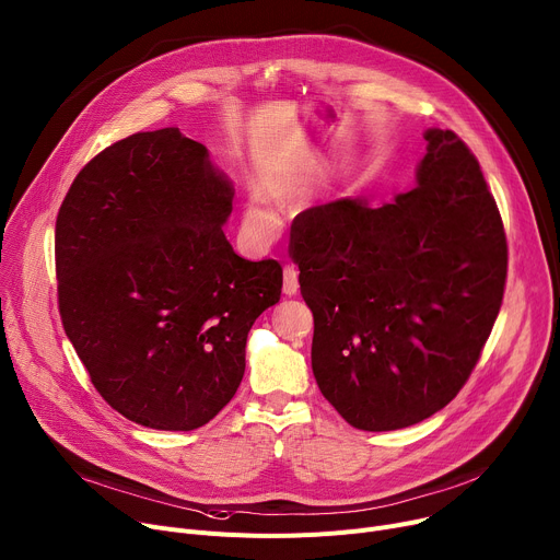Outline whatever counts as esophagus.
<instances>
[{"instance_id": "esophagus-1", "label": "esophagus", "mask_w": 560, "mask_h": 560, "mask_svg": "<svg viewBox=\"0 0 560 560\" xmlns=\"http://www.w3.org/2000/svg\"><path fill=\"white\" fill-rule=\"evenodd\" d=\"M296 290H300V272H296L292 266H285V270H283V294L294 296Z\"/></svg>"}]
</instances>
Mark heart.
<instances>
[{
  "mask_svg": "<svg viewBox=\"0 0 560 560\" xmlns=\"http://www.w3.org/2000/svg\"><path fill=\"white\" fill-rule=\"evenodd\" d=\"M245 228L254 236H266L275 228V213H272V209L268 205V198L260 194V191H254L247 198V205H245Z\"/></svg>",
  "mask_w": 560,
  "mask_h": 560,
  "instance_id": "heart-1",
  "label": "heart"
}]
</instances>
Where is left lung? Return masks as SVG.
<instances>
[{"label":"left lung","mask_w":560,"mask_h":560,"mask_svg":"<svg viewBox=\"0 0 560 560\" xmlns=\"http://www.w3.org/2000/svg\"><path fill=\"white\" fill-rule=\"evenodd\" d=\"M423 137L412 191L381 207L319 205L290 230L315 319V381L366 432L415 425L448 405L502 306L506 236L479 162L453 130Z\"/></svg>","instance_id":"1"}]
</instances>
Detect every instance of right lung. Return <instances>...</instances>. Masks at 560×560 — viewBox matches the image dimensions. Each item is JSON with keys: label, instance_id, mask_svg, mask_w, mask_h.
<instances>
[{"label": "right lung", "instance_id": "add662e5", "mask_svg": "<svg viewBox=\"0 0 560 560\" xmlns=\"http://www.w3.org/2000/svg\"><path fill=\"white\" fill-rule=\"evenodd\" d=\"M234 184L177 128L107 145L56 220L58 306L92 385L128 421L189 432L245 374L247 332L281 296L272 258L222 232Z\"/></svg>", "mask_w": 560, "mask_h": 560}]
</instances>
